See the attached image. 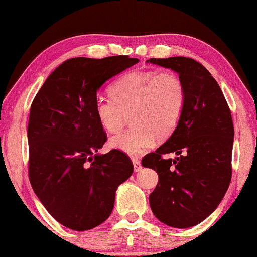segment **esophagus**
<instances>
[{
    "label": "esophagus",
    "mask_w": 257,
    "mask_h": 257,
    "mask_svg": "<svg viewBox=\"0 0 257 257\" xmlns=\"http://www.w3.org/2000/svg\"><path fill=\"white\" fill-rule=\"evenodd\" d=\"M132 163H133V168H135V172H139L140 170H142V164H140V161L138 159L133 158Z\"/></svg>",
    "instance_id": "esophagus-1"
}]
</instances>
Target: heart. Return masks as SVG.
Segmentation results:
<instances>
[{"label":"heart","mask_w":257,"mask_h":257,"mask_svg":"<svg viewBox=\"0 0 257 257\" xmlns=\"http://www.w3.org/2000/svg\"><path fill=\"white\" fill-rule=\"evenodd\" d=\"M112 97L99 96L94 113L106 131L118 132L131 114L132 128L112 137L110 145L138 156L152 146L154 138L166 139L177 128L186 104V90L180 77L172 71L126 73L112 85Z\"/></svg>","instance_id":"heart-1"}]
</instances>
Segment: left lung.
<instances>
[{
  "label": "left lung",
  "mask_w": 257,
  "mask_h": 257,
  "mask_svg": "<svg viewBox=\"0 0 257 257\" xmlns=\"http://www.w3.org/2000/svg\"><path fill=\"white\" fill-rule=\"evenodd\" d=\"M147 63L175 71L184 82L186 104L177 128L144 167L159 175L150 206L161 222L189 228L208 217L223 199L231 179L234 126L219 84L199 62L188 57L151 58ZM175 153L174 160L164 154Z\"/></svg>",
  "instance_id": "8db88e82"
}]
</instances>
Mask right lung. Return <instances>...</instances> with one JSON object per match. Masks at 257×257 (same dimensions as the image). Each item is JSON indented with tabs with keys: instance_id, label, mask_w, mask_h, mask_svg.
Returning a JSON list of instances; mask_svg holds the SVG:
<instances>
[{
	"instance_id": "obj_1",
	"label": "right lung",
	"mask_w": 257,
	"mask_h": 257,
	"mask_svg": "<svg viewBox=\"0 0 257 257\" xmlns=\"http://www.w3.org/2000/svg\"><path fill=\"white\" fill-rule=\"evenodd\" d=\"M138 58L76 57L48 77L30 107L29 179L56 221L84 231L110 216L118 186L133 173L124 152L99 154L106 142L94 113L97 91Z\"/></svg>"
}]
</instances>
